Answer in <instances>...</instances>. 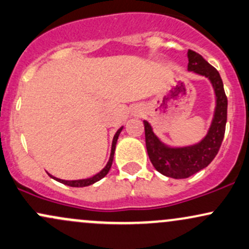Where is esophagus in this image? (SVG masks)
<instances>
[{
	"label": "esophagus",
	"instance_id": "1",
	"mask_svg": "<svg viewBox=\"0 0 249 249\" xmlns=\"http://www.w3.org/2000/svg\"><path fill=\"white\" fill-rule=\"evenodd\" d=\"M142 114V108L141 107H134L133 109V115L134 116H139Z\"/></svg>",
	"mask_w": 249,
	"mask_h": 249
}]
</instances>
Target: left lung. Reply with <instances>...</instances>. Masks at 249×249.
Instances as JSON below:
<instances>
[{
    "label": "left lung",
    "instance_id": "obj_1",
    "mask_svg": "<svg viewBox=\"0 0 249 249\" xmlns=\"http://www.w3.org/2000/svg\"><path fill=\"white\" fill-rule=\"evenodd\" d=\"M188 71L209 79L215 99L209 130L199 142L194 144L174 147L165 144L147 120L143 121L145 131V145L154 168L166 177L183 179L203 170L212 162L223 142L227 121V98L220 74L197 52L188 51Z\"/></svg>",
    "mask_w": 249,
    "mask_h": 249
}]
</instances>
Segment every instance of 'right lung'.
Returning <instances> with one entry per match:
<instances>
[{"mask_svg": "<svg viewBox=\"0 0 249 249\" xmlns=\"http://www.w3.org/2000/svg\"><path fill=\"white\" fill-rule=\"evenodd\" d=\"M122 129H124V125H122L121 128H119L118 131L115 133V135L113 137V141H112V149H110V156H109V160H108L107 164L105 165V168L102 169L101 171H99L98 174L94 175V176L89 177V178H84V179H74V180H65V179H60V178H57L54 176H52L51 174L48 175L50 177L52 178V179L57 180V182H59L61 184H65L67 186H72V188H84V186H89V185H92V184H94L96 182H99V180L102 179L109 172L110 170V166L113 164V160H114V153H115V147H116V142H118V139H119V135L120 133H121Z\"/></svg>", "mask_w": 249, "mask_h": 249, "instance_id": "right-lung-1", "label": "right lung"}]
</instances>
